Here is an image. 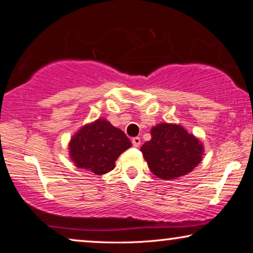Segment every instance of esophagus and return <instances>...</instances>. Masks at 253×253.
<instances>
[{"label": "esophagus", "instance_id": "obj_1", "mask_svg": "<svg viewBox=\"0 0 253 253\" xmlns=\"http://www.w3.org/2000/svg\"><path fill=\"white\" fill-rule=\"evenodd\" d=\"M140 143H141V140H140L139 137H134L133 139H132V145H133L134 147H139L140 146Z\"/></svg>", "mask_w": 253, "mask_h": 253}]
</instances>
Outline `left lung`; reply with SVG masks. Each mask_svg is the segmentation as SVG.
<instances>
[{
  "label": "left lung",
  "mask_w": 253,
  "mask_h": 253,
  "mask_svg": "<svg viewBox=\"0 0 253 253\" xmlns=\"http://www.w3.org/2000/svg\"><path fill=\"white\" fill-rule=\"evenodd\" d=\"M151 136L140 151L150 170L159 178L169 181L181 177L203 160V143L179 124H157L151 129Z\"/></svg>",
  "instance_id": "1"
}]
</instances>
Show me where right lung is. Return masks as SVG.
Here are the masks:
<instances>
[{"instance_id":"add662e5","label":"right lung","mask_w":253,"mask_h":253,"mask_svg":"<svg viewBox=\"0 0 253 253\" xmlns=\"http://www.w3.org/2000/svg\"><path fill=\"white\" fill-rule=\"evenodd\" d=\"M131 147L126 133L106 119L83 126L69 141V157L77 168L103 175L115 168V161Z\"/></svg>"}]
</instances>
